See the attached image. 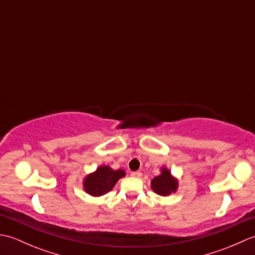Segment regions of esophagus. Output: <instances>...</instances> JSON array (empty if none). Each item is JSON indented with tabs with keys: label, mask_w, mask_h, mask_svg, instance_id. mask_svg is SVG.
I'll return each instance as SVG.
<instances>
[{
	"label": "esophagus",
	"mask_w": 255,
	"mask_h": 255,
	"mask_svg": "<svg viewBox=\"0 0 255 255\" xmlns=\"http://www.w3.org/2000/svg\"><path fill=\"white\" fill-rule=\"evenodd\" d=\"M142 173L139 172V171H136V172H131V176L132 177H141Z\"/></svg>",
	"instance_id": "obj_1"
}]
</instances>
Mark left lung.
<instances>
[{
	"instance_id": "8db88e82",
	"label": "left lung",
	"mask_w": 255,
	"mask_h": 255,
	"mask_svg": "<svg viewBox=\"0 0 255 255\" xmlns=\"http://www.w3.org/2000/svg\"><path fill=\"white\" fill-rule=\"evenodd\" d=\"M177 178L173 176L171 171L164 166L161 167V174L153 177V180L151 181V188L160 196H169L177 191Z\"/></svg>"
}]
</instances>
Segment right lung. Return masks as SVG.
Here are the masks:
<instances>
[{
    "instance_id": "right-lung-1",
    "label": "right lung",
    "mask_w": 255,
    "mask_h": 255,
    "mask_svg": "<svg viewBox=\"0 0 255 255\" xmlns=\"http://www.w3.org/2000/svg\"><path fill=\"white\" fill-rule=\"evenodd\" d=\"M126 175L124 170H113L108 165H101L83 180L84 191L91 196L100 197L111 192L116 183Z\"/></svg>"
}]
</instances>
